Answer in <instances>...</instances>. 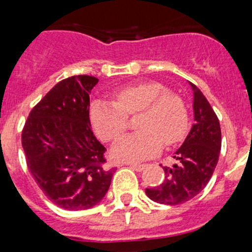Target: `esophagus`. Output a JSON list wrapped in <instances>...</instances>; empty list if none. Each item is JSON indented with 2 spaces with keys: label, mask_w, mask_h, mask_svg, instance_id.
I'll return each mask as SVG.
<instances>
[{
  "label": "esophagus",
  "mask_w": 252,
  "mask_h": 252,
  "mask_svg": "<svg viewBox=\"0 0 252 252\" xmlns=\"http://www.w3.org/2000/svg\"><path fill=\"white\" fill-rule=\"evenodd\" d=\"M129 166H130V168H133L134 171H136V172H141L142 169L145 168V164H138V163H130L129 164Z\"/></svg>",
  "instance_id": "esophagus-1"
}]
</instances>
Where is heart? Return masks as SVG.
I'll use <instances>...</instances> for the list:
<instances>
[{
	"label": "heart",
	"mask_w": 252,
	"mask_h": 252,
	"mask_svg": "<svg viewBox=\"0 0 252 252\" xmlns=\"http://www.w3.org/2000/svg\"><path fill=\"white\" fill-rule=\"evenodd\" d=\"M140 112L136 128L140 131L119 139L112 147L118 161L139 162L159 154L185 138L189 113L184 100L158 81H138L117 89L113 101L91 103L90 122L103 141L118 139L128 128V117Z\"/></svg>",
	"instance_id": "1"
}]
</instances>
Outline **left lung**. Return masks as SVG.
<instances>
[{
    "label": "left lung",
    "instance_id": "obj_1",
    "mask_svg": "<svg viewBox=\"0 0 252 252\" xmlns=\"http://www.w3.org/2000/svg\"><path fill=\"white\" fill-rule=\"evenodd\" d=\"M190 85L194 90L195 123L175 151L173 167H163V182L146 189L147 196L158 204L179 205L196 196L212 177L220 157L222 136L217 114L200 89Z\"/></svg>",
    "mask_w": 252,
    "mask_h": 252
}]
</instances>
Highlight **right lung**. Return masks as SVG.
<instances>
[{"mask_svg": "<svg viewBox=\"0 0 252 252\" xmlns=\"http://www.w3.org/2000/svg\"><path fill=\"white\" fill-rule=\"evenodd\" d=\"M98 79L61 80L30 111L22 131L28 168L48 199L69 211L102 200L116 167L106 168V149L90 126V94Z\"/></svg>", "mask_w": 252, "mask_h": 252, "instance_id": "1", "label": "right lung"}]
</instances>
